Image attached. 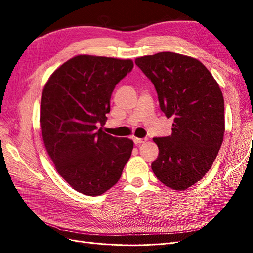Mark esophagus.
<instances>
[{"label": "esophagus", "mask_w": 253, "mask_h": 253, "mask_svg": "<svg viewBox=\"0 0 253 253\" xmlns=\"http://www.w3.org/2000/svg\"><path fill=\"white\" fill-rule=\"evenodd\" d=\"M147 140H148L147 138H137V137H135V138H134V143H135L136 145H139V144L145 142Z\"/></svg>", "instance_id": "1"}]
</instances>
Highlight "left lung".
<instances>
[{
	"instance_id": "8db88e82",
	"label": "left lung",
	"mask_w": 253,
	"mask_h": 253,
	"mask_svg": "<svg viewBox=\"0 0 253 253\" xmlns=\"http://www.w3.org/2000/svg\"><path fill=\"white\" fill-rule=\"evenodd\" d=\"M135 63L154 84L160 110L174 119L170 136L153 138L159 154L152 170L167 187L186 190L210 170L223 143V94L194 58L163 51Z\"/></svg>"
}]
</instances>
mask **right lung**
<instances>
[{
  "mask_svg": "<svg viewBox=\"0 0 253 253\" xmlns=\"http://www.w3.org/2000/svg\"><path fill=\"white\" fill-rule=\"evenodd\" d=\"M132 60L80 55L45 84L40 111L43 141L56 170L73 189L103 194L119 180L133 141L105 134L115 86L133 70Z\"/></svg>",
  "mask_w": 253,
  "mask_h": 253,
  "instance_id": "obj_1",
  "label": "right lung"
}]
</instances>
